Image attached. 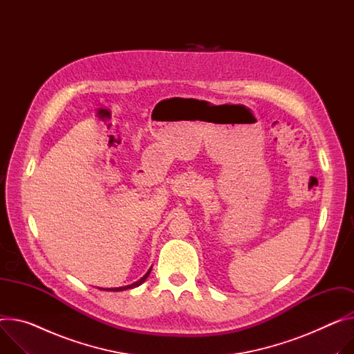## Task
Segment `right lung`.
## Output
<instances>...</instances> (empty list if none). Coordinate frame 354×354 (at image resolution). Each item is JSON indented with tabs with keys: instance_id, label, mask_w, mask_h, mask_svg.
I'll return each instance as SVG.
<instances>
[{
	"instance_id": "obj_1",
	"label": "right lung",
	"mask_w": 354,
	"mask_h": 354,
	"mask_svg": "<svg viewBox=\"0 0 354 354\" xmlns=\"http://www.w3.org/2000/svg\"><path fill=\"white\" fill-rule=\"evenodd\" d=\"M150 270H151V268L149 269V272L147 274L140 279V281H138V282H134V283H131V285H127V286H122V288H112V289H103V290H113V292H119V290H126V289H131V288H136V286H139V285H142L145 281H146V278L150 275Z\"/></svg>"
}]
</instances>
